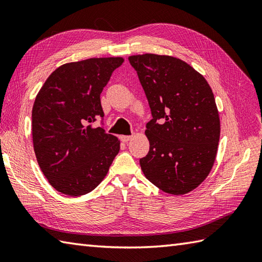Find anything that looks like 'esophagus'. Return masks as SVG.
Listing matches in <instances>:
<instances>
[{"instance_id": "obj_1", "label": "esophagus", "mask_w": 262, "mask_h": 262, "mask_svg": "<svg viewBox=\"0 0 262 262\" xmlns=\"http://www.w3.org/2000/svg\"><path fill=\"white\" fill-rule=\"evenodd\" d=\"M133 138V136H127V135H122V136H120V140H121V142H124V143H127L128 141H130Z\"/></svg>"}]
</instances>
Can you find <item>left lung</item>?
<instances>
[{
    "label": "left lung",
    "instance_id": "obj_1",
    "mask_svg": "<svg viewBox=\"0 0 262 262\" xmlns=\"http://www.w3.org/2000/svg\"><path fill=\"white\" fill-rule=\"evenodd\" d=\"M146 94L153 119L146 125L149 151L144 176L161 190L185 194L213 168L221 121L205 77L180 58L143 54L128 57Z\"/></svg>",
    "mask_w": 262,
    "mask_h": 262
}]
</instances>
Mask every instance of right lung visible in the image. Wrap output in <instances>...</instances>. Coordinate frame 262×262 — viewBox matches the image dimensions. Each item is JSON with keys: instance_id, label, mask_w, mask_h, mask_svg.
Instances as JSON below:
<instances>
[{"instance_id": "add662e5", "label": "right lung", "mask_w": 262, "mask_h": 262, "mask_svg": "<svg viewBox=\"0 0 262 262\" xmlns=\"http://www.w3.org/2000/svg\"><path fill=\"white\" fill-rule=\"evenodd\" d=\"M122 57L89 58L59 66L32 107V143L43 176L57 191L82 196L97 188L119 153L120 141L101 127L100 94Z\"/></svg>"}]
</instances>
